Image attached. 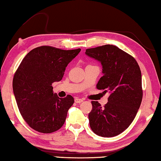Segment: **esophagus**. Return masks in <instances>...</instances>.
<instances>
[{
    "label": "esophagus",
    "mask_w": 161,
    "mask_h": 161,
    "mask_svg": "<svg viewBox=\"0 0 161 161\" xmlns=\"http://www.w3.org/2000/svg\"><path fill=\"white\" fill-rule=\"evenodd\" d=\"M74 102L76 103H81V102H83V100L82 99H80V98H75V99H74Z\"/></svg>",
    "instance_id": "34e87169"
}]
</instances>
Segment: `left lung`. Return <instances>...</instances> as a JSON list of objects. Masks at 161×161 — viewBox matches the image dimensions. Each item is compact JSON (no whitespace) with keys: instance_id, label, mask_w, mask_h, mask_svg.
I'll return each mask as SVG.
<instances>
[{"instance_id":"8db88e82","label":"left lung","mask_w":161,"mask_h":161,"mask_svg":"<svg viewBox=\"0 0 161 161\" xmlns=\"http://www.w3.org/2000/svg\"><path fill=\"white\" fill-rule=\"evenodd\" d=\"M85 54L101 64L103 76L97 88L110 93L104 107L92 101L90 128L97 135L115 136L128 128L140 108L142 99L140 66L132 56L113 45L87 49Z\"/></svg>"}]
</instances>
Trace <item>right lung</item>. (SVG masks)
I'll list each match as a JSON object with an SVG mask.
<instances>
[{
    "label": "right lung",
    "instance_id": "obj_1",
    "mask_svg": "<svg viewBox=\"0 0 161 161\" xmlns=\"http://www.w3.org/2000/svg\"><path fill=\"white\" fill-rule=\"evenodd\" d=\"M80 51L40 46L19 65L13 80L14 97L23 119L35 131L52 133L64 125L74 100L69 95L60 98L52 84L62 80L66 67Z\"/></svg>",
    "mask_w": 161,
    "mask_h": 161
}]
</instances>
